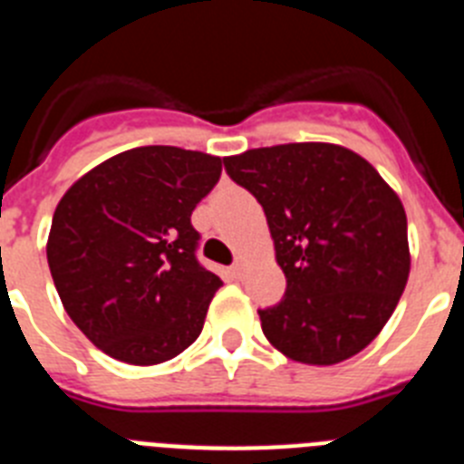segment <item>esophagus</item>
I'll return each mask as SVG.
<instances>
[{
	"instance_id": "esophagus-1",
	"label": "esophagus",
	"mask_w": 464,
	"mask_h": 464,
	"mask_svg": "<svg viewBox=\"0 0 464 464\" xmlns=\"http://www.w3.org/2000/svg\"><path fill=\"white\" fill-rule=\"evenodd\" d=\"M227 272H229V276H232V279H241V275H244V265L235 263Z\"/></svg>"
}]
</instances>
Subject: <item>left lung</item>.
I'll return each mask as SVG.
<instances>
[{
	"label": "left lung",
	"mask_w": 464,
	"mask_h": 464,
	"mask_svg": "<svg viewBox=\"0 0 464 464\" xmlns=\"http://www.w3.org/2000/svg\"><path fill=\"white\" fill-rule=\"evenodd\" d=\"M223 161L263 206L286 275L281 303L258 310L265 338L310 366L359 354L409 281V225L397 192L363 157L331 142L246 150Z\"/></svg>",
	"instance_id": "obj_1"
}]
</instances>
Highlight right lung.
<instances>
[{"label": "right lung", "instance_id": "right-lung-1", "mask_svg": "<svg viewBox=\"0 0 464 464\" xmlns=\"http://www.w3.org/2000/svg\"><path fill=\"white\" fill-rule=\"evenodd\" d=\"M220 171V157L148 145L114 154L63 194L46 258L63 307L98 350L154 366L199 338L223 281L197 260L189 216Z\"/></svg>", "mask_w": 464, "mask_h": 464}]
</instances>
